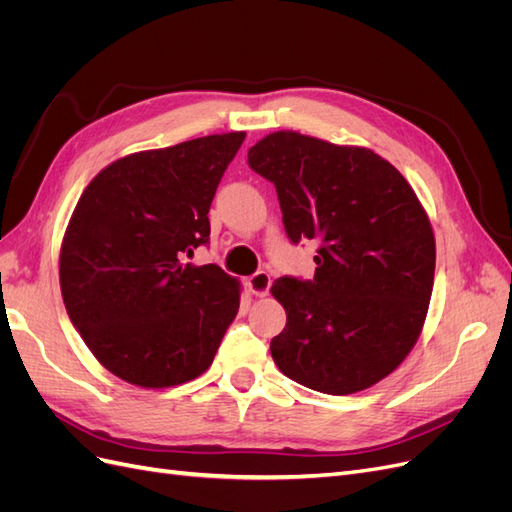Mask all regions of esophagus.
Listing matches in <instances>:
<instances>
[{"mask_svg": "<svg viewBox=\"0 0 512 512\" xmlns=\"http://www.w3.org/2000/svg\"><path fill=\"white\" fill-rule=\"evenodd\" d=\"M247 288H250L252 294L256 297H267V292L271 288V275L267 271H258L252 277H247Z\"/></svg>", "mask_w": 512, "mask_h": 512, "instance_id": "obj_1", "label": "esophagus"}]
</instances>
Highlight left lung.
Returning <instances> with one entry per match:
<instances>
[{
  "label": "left lung",
  "mask_w": 512,
  "mask_h": 512,
  "mask_svg": "<svg viewBox=\"0 0 512 512\" xmlns=\"http://www.w3.org/2000/svg\"><path fill=\"white\" fill-rule=\"evenodd\" d=\"M247 162L275 185L290 241L320 243L314 280L271 286L286 309L275 365L327 395L369 389L406 359L429 309L436 239L421 200L371 149L292 130L262 138Z\"/></svg>",
  "instance_id": "obj_1"
}]
</instances>
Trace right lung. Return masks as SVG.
Wrapping results in <instances>:
<instances>
[{
	"label": "right lung",
	"mask_w": 512,
	"mask_h": 512,
	"mask_svg": "<svg viewBox=\"0 0 512 512\" xmlns=\"http://www.w3.org/2000/svg\"><path fill=\"white\" fill-rule=\"evenodd\" d=\"M245 132L130 153L91 179L59 252L66 312L96 359L143 389L198 378L239 312L241 284L183 265Z\"/></svg>",
	"instance_id": "add662e5"
}]
</instances>
